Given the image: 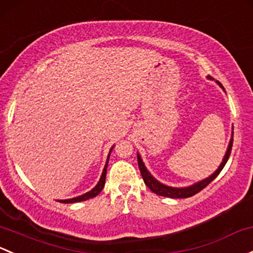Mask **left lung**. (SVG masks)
Returning a JSON list of instances; mask_svg holds the SVG:
<instances>
[{"label":"left lung","mask_w":253,"mask_h":253,"mask_svg":"<svg viewBox=\"0 0 253 253\" xmlns=\"http://www.w3.org/2000/svg\"><path fill=\"white\" fill-rule=\"evenodd\" d=\"M209 79L212 80L211 76H209ZM216 82L218 84V86H220L223 88V86H222V84H220V82H218V81H216ZM223 89H224V88H223ZM232 147H233V134H232V139H230V142H229V145H228L227 153H225L224 158H223L222 164H220L219 167H218L216 171H214V173H212L211 175H210V177H207L206 179L200 180V182L195 183V184H193V185H189V187L173 188V187H169V185L162 184V183L159 182L158 179H155V178H154L153 175L150 174V172H149L147 169V167H145L144 162H143L139 154H137L138 166H139L140 174H142L143 179H144V183L148 185V188L151 191H153V193L158 194V195H161V196H166V198H172V199L190 198V196L195 195V194H198L199 191L203 190L205 187H207V185H209L210 183H211L212 180H213L214 178H216L217 175L219 174V172L222 171L223 167H224L225 164H227L228 159H229L230 153H232Z\"/></svg>","instance_id":"8db88e82"}]
</instances>
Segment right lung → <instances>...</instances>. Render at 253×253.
Wrapping results in <instances>:
<instances>
[{"label":"right lung","instance_id":"1","mask_svg":"<svg viewBox=\"0 0 253 253\" xmlns=\"http://www.w3.org/2000/svg\"><path fill=\"white\" fill-rule=\"evenodd\" d=\"M113 148L110 149V153H111V150H113ZM110 153H109L108 159H106V164H105V166H104V169H103L102 177H100V179H99V182H98V184L95 185V187L93 188L92 190H89L88 193L84 194V195L78 196V198L66 199V200H58V201H60V203H63V204H74V203H80V201L88 200V199H92V198H94V196H97L98 194H99L100 191L103 190V188H104L105 177H106V167H108V162H109V158H110Z\"/></svg>","mask_w":253,"mask_h":253}]
</instances>
